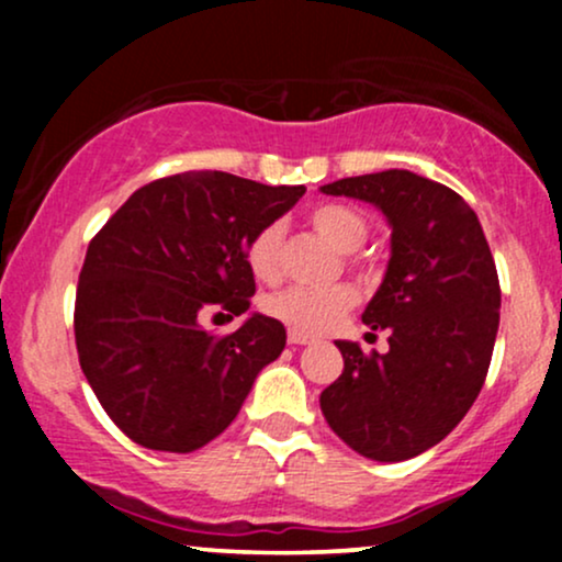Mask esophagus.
<instances>
[{"label": "esophagus", "instance_id": "obj_1", "mask_svg": "<svg viewBox=\"0 0 562 562\" xmlns=\"http://www.w3.org/2000/svg\"><path fill=\"white\" fill-rule=\"evenodd\" d=\"M312 335H306V333H301V330H290L288 333V344H293V346H306V344H312Z\"/></svg>", "mask_w": 562, "mask_h": 562}]
</instances>
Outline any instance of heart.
I'll return each mask as SVG.
<instances>
[{
    "label": "heart",
    "mask_w": 562,
    "mask_h": 562,
    "mask_svg": "<svg viewBox=\"0 0 562 562\" xmlns=\"http://www.w3.org/2000/svg\"><path fill=\"white\" fill-rule=\"evenodd\" d=\"M308 224L325 237L338 254H353L367 240L370 224L357 209L344 203H322L308 214ZM248 267L256 280L274 282L282 274V227L269 224L248 245ZM357 303L348 285L333 288H290L267 301V312L293 330L322 333L333 327Z\"/></svg>",
    "instance_id": "b5f03b06"
}]
</instances>
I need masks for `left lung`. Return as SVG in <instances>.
I'll return each mask as SVG.
<instances>
[{
	"mask_svg": "<svg viewBox=\"0 0 562 562\" xmlns=\"http://www.w3.org/2000/svg\"><path fill=\"white\" fill-rule=\"evenodd\" d=\"M375 205L391 259L362 322L389 330V351L335 340L344 372L319 396L322 415L353 451L402 462L443 441L486 380L499 330V280L479 216L449 187L404 169L319 187Z\"/></svg>",
	"mask_w": 562,
	"mask_h": 562,
	"instance_id": "left-lung-1",
	"label": "left lung"
}]
</instances>
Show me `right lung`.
I'll return each mask as SVG.
<instances>
[{
	"instance_id": "right-lung-1",
	"label": "right lung",
	"mask_w": 562,
	"mask_h": 562,
	"mask_svg": "<svg viewBox=\"0 0 562 562\" xmlns=\"http://www.w3.org/2000/svg\"><path fill=\"white\" fill-rule=\"evenodd\" d=\"M306 187L184 171L139 187L89 243L76 290V348L102 409L139 447L187 454L227 430L285 348L254 312L232 335L200 314L248 312V245Z\"/></svg>"
}]
</instances>
